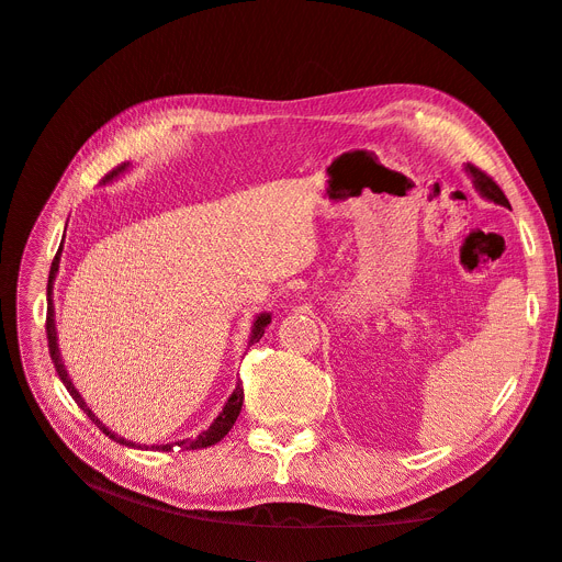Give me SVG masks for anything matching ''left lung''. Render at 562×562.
Returning a JSON list of instances; mask_svg holds the SVG:
<instances>
[{
  "label": "left lung",
  "mask_w": 562,
  "mask_h": 562,
  "mask_svg": "<svg viewBox=\"0 0 562 562\" xmlns=\"http://www.w3.org/2000/svg\"><path fill=\"white\" fill-rule=\"evenodd\" d=\"M464 171L467 176L471 178L475 192H479L483 199L497 203V206H504V209H512V203H508V199L504 196V192L499 190V184L492 180L490 176H485L483 171H479V168L471 166V164H464Z\"/></svg>",
  "instance_id": "left-lung-1"
}]
</instances>
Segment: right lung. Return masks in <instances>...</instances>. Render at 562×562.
<instances>
[{"instance_id":"add662e5","label":"right lung","mask_w":562,"mask_h":562,"mask_svg":"<svg viewBox=\"0 0 562 562\" xmlns=\"http://www.w3.org/2000/svg\"><path fill=\"white\" fill-rule=\"evenodd\" d=\"M128 171H131V164H122L119 168H114V171L103 180V184H110L112 180H116L119 176H124V173H128ZM65 229H67V225H65ZM63 239H65V234H63ZM60 252H63V241H60V248H58L56 258H54V265H50V271H48V285H46V304H48V310H46V335H48V353H50V361H54L56 372H58V378L63 380L65 389L70 391V396L75 398V403L81 407L83 413L89 415V419L95 424V427H98L100 431H103L105 436H110L112 440H116L119 446H126V448L157 450V452H171L173 448H180V450H201V448H209V446L220 443V440H223V438L229 434V429L234 427L236 417H239V413H241V405H244V384H241V380L236 382V389L232 391L229 398L225 401L223 411H220V413H217V417L211 422V427H209V429H203V431H201L199 436H194V438H182V440H176V443L140 446V443H135V440H126L124 436L114 434L112 429H108V427H105L103 422L98 419V415H95V413L91 411V407L87 405V401L81 398L79 389L72 384V380H70V372H67V368H65V363H63L60 349H58L56 310H54V281H56L58 267H60ZM269 323H271V314H269V312H262V314H258V316L252 318V328H250V337H248V347H250V345H255V342H260L262 335H265V328L269 326Z\"/></svg>"}]
</instances>
